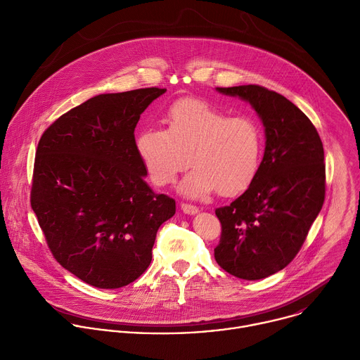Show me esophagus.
I'll return each mask as SVG.
<instances>
[{
	"mask_svg": "<svg viewBox=\"0 0 360 360\" xmlns=\"http://www.w3.org/2000/svg\"><path fill=\"white\" fill-rule=\"evenodd\" d=\"M181 210L186 215H196L199 212V210L196 207H193V205H189V203H181Z\"/></svg>",
	"mask_w": 360,
	"mask_h": 360,
	"instance_id": "esophagus-1",
	"label": "esophagus"
}]
</instances>
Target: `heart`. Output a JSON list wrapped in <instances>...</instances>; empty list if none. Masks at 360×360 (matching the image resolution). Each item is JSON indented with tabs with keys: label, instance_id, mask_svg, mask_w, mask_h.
<instances>
[{
	"label": "heart",
	"instance_id": "b5f03b06",
	"mask_svg": "<svg viewBox=\"0 0 360 360\" xmlns=\"http://www.w3.org/2000/svg\"><path fill=\"white\" fill-rule=\"evenodd\" d=\"M165 125L145 128L136 136L139 160L155 185H174L189 162L195 168L179 191L191 199L218 191L235 196L258 175L262 131L255 120L229 117L207 102L185 98L168 110Z\"/></svg>",
	"mask_w": 360,
	"mask_h": 360
}]
</instances>
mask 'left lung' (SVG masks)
Returning a JSON list of instances; mask_svg holds the SVG:
<instances>
[{"label": "left lung", "instance_id": "8db88e82", "mask_svg": "<svg viewBox=\"0 0 360 360\" xmlns=\"http://www.w3.org/2000/svg\"><path fill=\"white\" fill-rule=\"evenodd\" d=\"M250 104L265 129V152L252 185L229 207L215 259L228 274L258 281L299 252L325 200V153L311 120L283 95L259 85L217 88Z\"/></svg>", "mask_w": 360, "mask_h": 360}]
</instances>
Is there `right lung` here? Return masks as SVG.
Segmentation results:
<instances>
[{
	"label": "right lung",
	"mask_w": 360,
	"mask_h": 360,
	"mask_svg": "<svg viewBox=\"0 0 360 360\" xmlns=\"http://www.w3.org/2000/svg\"><path fill=\"white\" fill-rule=\"evenodd\" d=\"M167 89L99 94L60 117L37 148L31 207L63 268L99 289L122 288L152 261L175 200L145 182L134 136Z\"/></svg>",
	"instance_id": "right-lung-1"
}]
</instances>
